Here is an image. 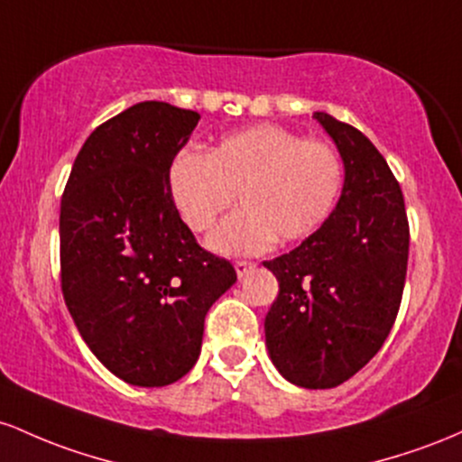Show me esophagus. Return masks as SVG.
Here are the masks:
<instances>
[{"label":"esophagus","instance_id":"esophagus-1","mask_svg":"<svg viewBox=\"0 0 462 462\" xmlns=\"http://www.w3.org/2000/svg\"><path fill=\"white\" fill-rule=\"evenodd\" d=\"M253 268H255V263L253 262H246V259H240V262H236V273H237V277H246L248 273L253 271Z\"/></svg>","mask_w":462,"mask_h":462}]
</instances>
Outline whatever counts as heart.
Wrapping results in <instances>:
<instances>
[{"label": "heart", "instance_id": "heart-1", "mask_svg": "<svg viewBox=\"0 0 462 462\" xmlns=\"http://www.w3.org/2000/svg\"><path fill=\"white\" fill-rule=\"evenodd\" d=\"M345 180V163L331 143L259 124L222 139L207 154L180 150L168 172L170 199L191 231L214 226L207 245L225 255H255L274 237L297 242L328 220Z\"/></svg>", "mask_w": 462, "mask_h": 462}]
</instances>
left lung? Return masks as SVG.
I'll use <instances>...</instances> for the list:
<instances>
[{"label":"left lung","mask_w":462,"mask_h":462,"mask_svg":"<svg viewBox=\"0 0 462 462\" xmlns=\"http://www.w3.org/2000/svg\"><path fill=\"white\" fill-rule=\"evenodd\" d=\"M314 119L345 163L338 205L319 231L263 266L279 282L263 329L273 365L292 384L334 388L384 345L408 268L406 207L386 159L357 128Z\"/></svg>","instance_id":"1"}]
</instances>
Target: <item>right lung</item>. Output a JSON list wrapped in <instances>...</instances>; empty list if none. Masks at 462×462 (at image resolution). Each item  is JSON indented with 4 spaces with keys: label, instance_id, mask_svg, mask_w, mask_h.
Returning <instances> with one entry per match:
<instances>
[{
    "label": "right lung",
    "instance_id": "1",
    "mask_svg": "<svg viewBox=\"0 0 462 462\" xmlns=\"http://www.w3.org/2000/svg\"><path fill=\"white\" fill-rule=\"evenodd\" d=\"M199 119L150 100L100 124L60 200L67 310L93 356L133 386L180 380L200 356L207 312L237 282L170 199V165Z\"/></svg>",
    "mask_w": 462,
    "mask_h": 462
}]
</instances>
